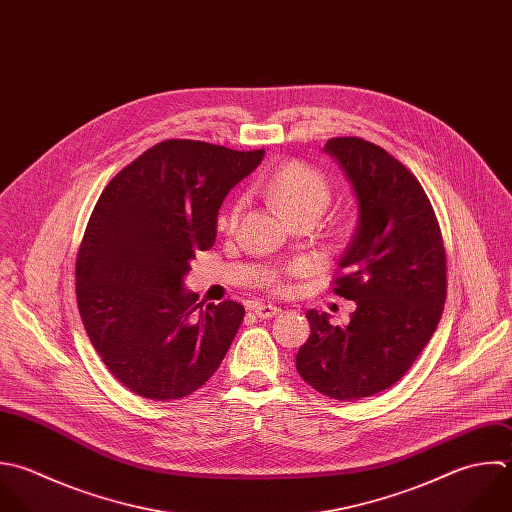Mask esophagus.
I'll list each match as a JSON object with an SVG mask.
<instances>
[{
	"instance_id": "34e87169",
	"label": "esophagus",
	"mask_w": 512,
	"mask_h": 512,
	"mask_svg": "<svg viewBox=\"0 0 512 512\" xmlns=\"http://www.w3.org/2000/svg\"><path fill=\"white\" fill-rule=\"evenodd\" d=\"M253 313H255L259 319H271V317L279 315V313H281V309H279V307H275V305L259 303V305H255V307H253Z\"/></svg>"
}]
</instances>
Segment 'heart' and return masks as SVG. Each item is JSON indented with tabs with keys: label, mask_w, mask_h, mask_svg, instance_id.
<instances>
[{
	"label": "heart",
	"mask_w": 512,
	"mask_h": 512,
	"mask_svg": "<svg viewBox=\"0 0 512 512\" xmlns=\"http://www.w3.org/2000/svg\"><path fill=\"white\" fill-rule=\"evenodd\" d=\"M265 193L275 201L289 219H295L303 213H323L331 199V187L323 173L317 169L289 161L269 175L265 181ZM239 207L229 215V223H235Z\"/></svg>",
	"instance_id": "heart-1"
}]
</instances>
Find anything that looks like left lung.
<instances>
[{"label":"left lung","mask_w":512,"mask_h":512,"mask_svg":"<svg viewBox=\"0 0 512 512\" xmlns=\"http://www.w3.org/2000/svg\"><path fill=\"white\" fill-rule=\"evenodd\" d=\"M351 183L357 227L333 291L357 309L347 327L307 311L311 335L295 363L307 385L355 401L395 385L433 337L447 297V257L417 177L383 147L335 137L323 147Z\"/></svg>","instance_id":"left-lung-1"}]
</instances>
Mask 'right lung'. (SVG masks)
I'll list each match as a JSON object with an SVG mask.
<instances>
[{
    "instance_id": "right-lung-1",
    "label": "right lung",
    "mask_w": 512,
    "mask_h": 512,
    "mask_svg": "<svg viewBox=\"0 0 512 512\" xmlns=\"http://www.w3.org/2000/svg\"><path fill=\"white\" fill-rule=\"evenodd\" d=\"M265 151L167 139L103 189L77 255V307L111 375L139 397L181 399L221 365L245 309L197 303L185 275L217 237L227 193Z\"/></svg>"
}]
</instances>
